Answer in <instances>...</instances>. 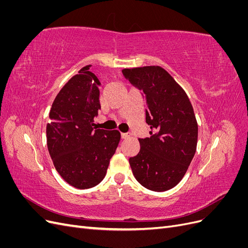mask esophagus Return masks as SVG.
Listing matches in <instances>:
<instances>
[{
  "label": "esophagus",
  "mask_w": 248,
  "mask_h": 248,
  "mask_svg": "<svg viewBox=\"0 0 248 248\" xmlns=\"http://www.w3.org/2000/svg\"><path fill=\"white\" fill-rule=\"evenodd\" d=\"M130 137V134L129 133H121V138H122V140H126V139H128Z\"/></svg>",
  "instance_id": "obj_1"
}]
</instances>
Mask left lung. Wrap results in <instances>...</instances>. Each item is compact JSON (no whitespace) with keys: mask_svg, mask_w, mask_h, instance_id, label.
<instances>
[{"mask_svg":"<svg viewBox=\"0 0 248 248\" xmlns=\"http://www.w3.org/2000/svg\"><path fill=\"white\" fill-rule=\"evenodd\" d=\"M123 76L141 91L150 138L139 139L140 150L129 163L138 182L153 191L175 187L196 154L198 123L188 96L159 66L123 69Z\"/></svg>","mask_w":248,"mask_h":248,"instance_id":"8db88e82","label":"left lung"}]
</instances>
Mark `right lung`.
<instances>
[{"instance_id": "add662e5", "label": "right lung", "mask_w": 248, "mask_h": 248, "mask_svg": "<svg viewBox=\"0 0 248 248\" xmlns=\"http://www.w3.org/2000/svg\"><path fill=\"white\" fill-rule=\"evenodd\" d=\"M86 66L61 89L49 111L46 140L57 171L78 189L99 184L119 145L118 130L95 128L100 82Z\"/></svg>"}]
</instances>
